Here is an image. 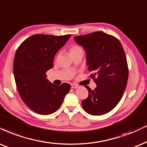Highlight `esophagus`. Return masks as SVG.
Segmentation results:
<instances>
[{
	"label": "esophagus",
	"instance_id": "obj_1",
	"mask_svg": "<svg viewBox=\"0 0 147 147\" xmlns=\"http://www.w3.org/2000/svg\"><path fill=\"white\" fill-rule=\"evenodd\" d=\"M71 87H72V88H73V89H77V88H78V87H79V85H77V84H75V83H73V84L71 85Z\"/></svg>",
	"mask_w": 147,
	"mask_h": 147
}]
</instances>
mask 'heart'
<instances>
[{"instance_id":"1","label":"heart","mask_w":147,"mask_h":147,"mask_svg":"<svg viewBox=\"0 0 147 147\" xmlns=\"http://www.w3.org/2000/svg\"><path fill=\"white\" fill-rule=\"evenodd\" d=\"M79 51H83L82 49H81V47H79V45H75L72 46L70 49V54L73 53H76V52H79Z\"/></svg>"}]
</instances>
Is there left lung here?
Instances as JSON below:
<instances>
[{"instance_id":"obj_1","label":"left lung","mask_w":147,"mask_h":147,"mask_svg":"<svg viewBox=\"0 0 147 147\" xmlns=\"http://www.w3.org/2000/svg\"><path fill=\"white\" fill-rule=\"evenodd\" d=\"M84 48L90 77L97 86L89 87L88 97L82 100L83 109L92 115L110 112L123 95L128 79V66L123 48L116 37L102 32H94L74 37Z\"/></svg>"}]
</instances>
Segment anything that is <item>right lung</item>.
I'll return each instance as SVG.
<instances>
[{"mask_svg": "<svg viewBox=\"0 0 147 147\" xmlns=\"http://www.w3.org/2000/svg\"><path fill=\"white\" fill-rule=\"evenodd\" d=\"M70 36L34 34L17 49L13 60L17 89L24 102L35 113L47 115L55 112L69 92L70 84H53L46 72L53 67L55 55Z\"/></svg>", "mask_w": 147, "mask_h": 147, "instance_id": "right-lung-1", "label": "right lung"}]
</instances>
